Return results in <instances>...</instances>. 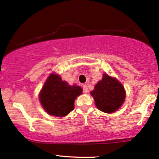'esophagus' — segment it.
Wrapping results in <instances>:
<instances>
[{"label":"esophagus","mask_w":159,"mask_h":159,"mask_svg":"<svg viewBox=\"0 0 159 159\" xmlns=\"http://www.w3.org/2000/svg\"><path fill=\"white\" fill-rule=\"evenodd\" d=\"M83 90H84V92L86 93V94L89 92V89H88L87 85H86V84L83 85Z\"/></svg>","instance_id":"1"}]
</instances>
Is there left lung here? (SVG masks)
<instances>
[{
    "label": "left lung",
    "instance_id": "obj_1",
    "mask_svg": "<svg viewBox=\"0 0 159 159\" xmlns=\"http://www.w3.org/2000/svg\"><path fill=\"white\" fill-rule=\"evenodd\" d=\"M91 94L99 111L113 113L118 111L126 97L124 87L116 78L103 74L102 79L98 81Z\"/></svg>",
    "mask_w": 159,
    "mask_h": 159
}]
</instances>
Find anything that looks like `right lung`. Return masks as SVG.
I'll list each match as a JSON object with an SVG mask.
<instances>
[{"instance_id": "1", "label": "right lung", "mask_w": 159, "mask_h": 159, "mask_svg": "<svg viewBox=\"0 0 159 159\" xmlns=\"http://www.w3.org/2000/svg\"><path fill=\"white\" fill-rule=\"evenodd\" d=\"M82 94V89L62 81L60 75L50 74L39 94L43 108L50 116L64 117L74 109L76 97Z\"/></svg>"}]
</instances>
